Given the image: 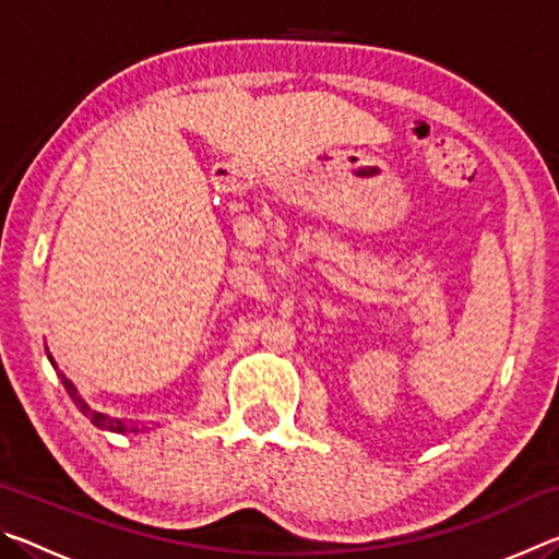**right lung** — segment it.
Returning a JSON list of instances; mask_svg holds the SVG:
<instances>
[{"label":"right lung","mask_w":559,"mask_h":559,"mask_svg":"<svg viewBox=\"0 0 559 559\" xmlns=\"http://www.w3.org/2000/svg\"><path fill=\"white\" fill-rule=\"evenodd\" d=\"M46 355H49V362L53 365L56 374L61 377V382H63V386H66V392H69V396L73 400V404L79 406L81 414L88 416V419H91L93 424H96L98 429H106V431H112V433H140V431H147V424H145V421L118 419V416H108V414L93 409V406L79 394V390H75V384L69 380V377H66L63 372H59V367H56V359L51 357V353H46ZM153 427H159V424H153Z\"/></svg>","instance_id":"right-lung-1"}]
</instances>
